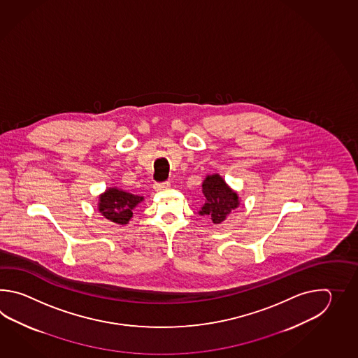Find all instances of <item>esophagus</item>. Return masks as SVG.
Returning <instances> with one entry per match:
<instances>
[{
	"label": "esophagus",
	"instance_id": "34e87169",
	"mask_svg": "<svg viewBox=\"0 0 358 358\" xmlns=\"http://www.w3.org/2000/svg\"><path fill=\"white\" fill-rule=\"evenodd\" d=\"M169 187H170V182H155V185H153L155 190L168 189Z\"/></svg>",
	"mask_w": 358,
	"mask_h": 358
}]
</instances>
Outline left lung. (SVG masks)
I'll return each instance as SVG.
<instances>
[{"mask_svg": "<svg viewBox=\"0 0 358 358\" xmlns=\"http://www.w3.org/2000/svg\"><path fill=\"white\" fill-rule=\"evenodd\" d=\"M205 203L199 215L208 216L213 224H221L239 206V197L219 174L207 176L202 182Z\"/></svg>", "mask_w": 358, "mask_h": 358, "instance_id": "left-lung-1", "label": "left lung"}]
</instances>
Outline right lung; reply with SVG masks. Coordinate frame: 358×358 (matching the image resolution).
Listing matches in <instances>:
<instances>
[{
	"label": "right lung",
	"mask_w": 358,
	"mask_h": 358,
	"mask_svg": "<svg viewBox=\"0 0 358 358\" xmlns=\"http://www.w3.org/2000/svg\"><path fill=\"white\" fill-rule=\"evenodd\" d=\"M143 197L131 194L117 188H107L105 193L99 196V211L107 220L125 225L133 217V210Z\"/></svg>",
	"instance_id": "right-lung-1"
}]
</instances>
